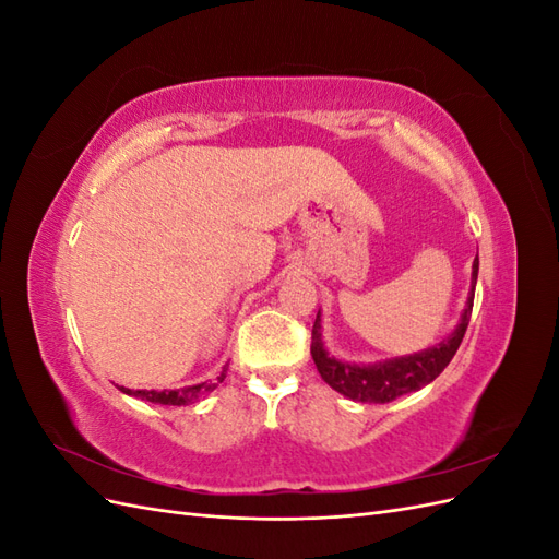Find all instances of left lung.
<instances>
[{
  "instance_id": "left-lung-1",
  "label": "left lung",
  "mask_w": 559,
  "mask_h": 559,
  "mask_svg": "<svg viewBox=\"0 0 559 559\" xmlns=\"http://www.w3.org/2000/svg\"><path fill=\"white\" fill-rule=\"evenodd\" d=\"M476 280H478V257L473 261L471 294H468L466 310L460 319V324H456V329L445 337L443 343H438L436 347H429L425 352L411 354V357H396V359L368 364V366L345 364L341 359H333L324 349V343H321V319L317 312L314 326H312L310 354L321 380H324L329 386H333L335 392H341L343 396L352 401H361V403H389L433 382L443 373V368L452 361L454 352L462 345V337L466 333L471 310H473Z\"/></svg>"
}]
</instances>
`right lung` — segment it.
Here are the masks:
<instances>
[{
  "mask_svg": "<svg viewBox=\"0 0 559 559\" xmlns=\"http://www.w3.org/2000/svg\"><path fill=\"white\" fill-rule=\"evenodd\" d=\"M226 370L228 366H224L222 370V380L226 378ZM218 380V382H222ZM216 384L210 382H200L193 386H183V389H163V392H154V389H138V392H132V389L121 386V392L128 396H138L142 401H151V403H160V405H186V403H193L198 399H202L205 394H210Z\"/></svg>",
  "mask_w": 559,
  "mask_h": 559,
  "instance_id": "right-lung-1",
  "label": "right lung"
}]
</instances>
